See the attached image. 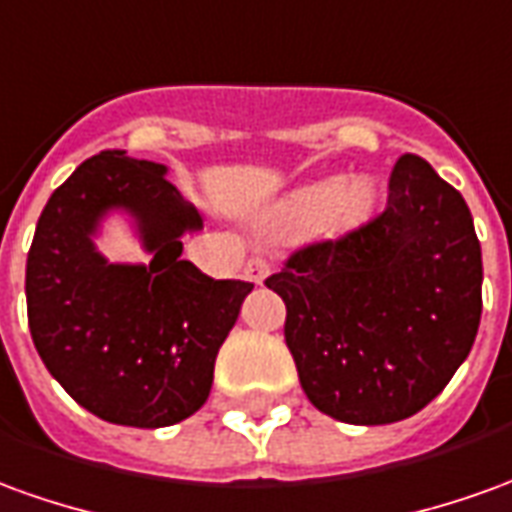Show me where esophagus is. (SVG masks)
Here are the masks:
<instances>
[{
    "label": "esophagus",
    "mask_w": 512,
    "mask_h": 512,
    "mask_svg": "<svg viewBox=\"0 0 512 512\" xmlns=\"http://www.w3.org/2000/svg\"><path fill=\"white\" fill-rule=\"evenodd\" d=\"M244 274H246V280H252L255 285H260V282L266 280L268 274H271V263H268L266 257H249V263H246L244 268Z\"/></svg>",
    "instance_id": "esophagus-1"
}]
</instances>
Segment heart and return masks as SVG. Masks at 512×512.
I'll list each match as a JSON object with an SVG mask.
<instances>
[{"label": "heart", "mask_w": 512, "mask_h": 512, "mask_svg": "<svg viewBox=\"0 0 512 512\" xmlns=\"http://www.w3.org/2000/svg\"><path fill=\"white\" fill-rule=\"evenodd\" d=\"M363 202H366V191L360 185L343 188L338 180H330L293 196L291 210L307 221H324L330 216H349Z\"/></svg>", "instance_id": "b5f03b06"}]
</instances>
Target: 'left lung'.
Segmentation results:
<instances>
[{"label": "left lung", "instance_id": "obj_1", "mask_svg": "<svg viewBox=\"0 0 512 512\" xmlns=\"http://www.w3.org/2000/svg\"><path fill=\"white\" fill-rule=\"evenodd\" d=\"M266 288L285 302L307 399L343 424H391L430 405L474 346L480 238L460 191L407 152L382 213L291 252Z\"/></svg>", "mask_w": 512, "mask_h": 512}]
</instances>
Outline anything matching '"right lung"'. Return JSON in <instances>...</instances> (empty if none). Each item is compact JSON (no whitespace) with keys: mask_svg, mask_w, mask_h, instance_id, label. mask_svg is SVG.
Returning a JSON list of instances; mask_svg holds the SVG:
<instances>
[{"mask_svg":"<svg viewBox=\"0 0 512 512\" xmlns=\"http://www.w3.org/2000/svg\"><path fill=\"white\" fill-rule=\"evenodd\" d=\"M139 216L149 267H113L90 244L107 206ZM202 216L166 166L105 149L49 196L27 252V321L38 355L71 399L124 427L194 416L252 282L213 280L182 260L180 235Z\"/></svg>","mask_w":512,"mask_h":512,"instance_id":"right-lung-1","label":"right lung"}]
</instances>
